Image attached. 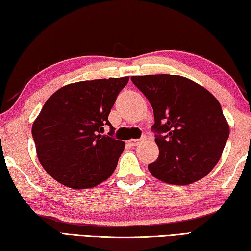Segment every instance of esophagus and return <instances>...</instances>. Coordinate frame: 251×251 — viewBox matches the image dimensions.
<instances>
[{
    "instance_id": "obj_1",
    "label": "esophagus",
    "mask_w": 251,
    "mask_h": 251,
    "mask_svg": "<svg viewBox=\"0 0 251 251\" xmlns=\"http://www.w3.org/2000/svg\"><path fill=\"white\" fill-rule=\"evenodd\" d=\"M139 142H141V139H130V141H128V144L130 146H136L138 145Z\"/></svg>"
}]
</instances>
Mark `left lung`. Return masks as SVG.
I'll use <instances>...</instances> for the list:
<instances>
[{"instance_id": "obj_1", "label": "left lung", "mask_w": 251, "mask_h": 251, "mask_svg": "<svg viewBox=\"0 0 251 251\" xmlns=\"http://www.w3.org/2000/svg\"><path fill=\"white\" fill-rule=\"evenodd\" d=\"M130 79L154 110L151 130L159 155L148 165L151 175L167 184L189 185L209 174L229 137V125L216 97L178 75Z\"/></svg>"}]
</instances>
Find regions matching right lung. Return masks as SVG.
<instances>
[{
	"label": "right lung",
	"mask_w": 251,
	"mask_h": 251,
	"mask_svg": "<svg viewBox=\"0 0 251 251\" xmlns=\"http://www.w3.org/2000/svg\"><path fill=\"white\" fill-rule=\"evenodd\" d=\"M129 77L84 80L63 86L46 100L32 136L42 166L74 189L92 188L110 177L125 143L113 137L108 115ZM111 127L101 135L103 126Z\"/></svg>",
	"instance_id": "add662e5"
}]
</instances>
